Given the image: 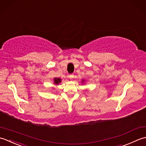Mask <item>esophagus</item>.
I'll return each mask as SVG.
<instances>
[{
    "label": "esophagus",
    "instance_id": "obj_1",
    "mask_svg": "<svg viewBox=\"0 0 146 146\" xmlns=\"http://www.w3.org/2000/svg\"><path fill=\"white\" fill-rule=\"evenodd\" d=\"M69 79H72L74 77V74H70V75L69 76Z\"/></svg>",
    "mask_w": 146,
    "mask_h": 146
}]
</instances>
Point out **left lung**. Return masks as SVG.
Wrapping results in <instances>:
<instances>
[{"label": "left lung", "mask_w": 146, "mask_h": 146, "mask_svg": "<svg viewBox=\"0 0 146 146\" xmlns=\"http://www.w3.org/2000/svg\"><path fill=\"white\" fill-rule=\"evenodd\" d=\"M84 80H82V82H84Z\"/></svg>", "instance_id": "1"}]
</instances>
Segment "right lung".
<instances>
[{
    "label": "right lung",
    "instance_id": "obj_1",
    "mask_svg": "<svg viewBox=\"0 0 146 146\" xmlns=\"http://www.w3.org/2000/svg\"><path fill=\"white\" fill-rule=\"evenodd\" d=\"M61 82V79L60 78H54V84H59V83Z\"/></svg>",
    "mask_w": 146,
    "mask_h": 146
}]
</instances>
